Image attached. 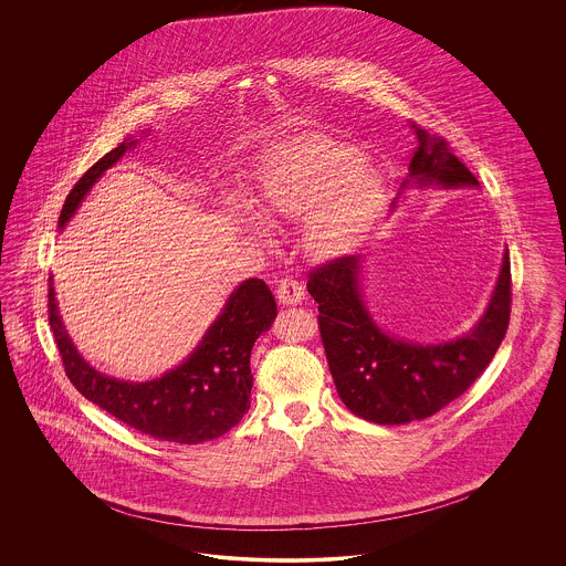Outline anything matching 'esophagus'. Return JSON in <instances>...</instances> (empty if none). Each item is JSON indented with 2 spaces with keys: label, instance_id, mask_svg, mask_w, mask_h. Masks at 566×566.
<instances>
[{
  "label": "esophagus",
  "instance_id": "esophagus-1",
  "mask_svg": "<svg viewBox=\"0 0 566 566\" xmlns=\"http://www.w3.org/2000/svg\"><path fill=\"white\" fill-rule=\"evenodd\" d=\"M275 293H277V298H280L282 305H296V303H301V298L305 295L301 282L295 280V277H291V275H284L277 282V291Z\"/></svg>",
  "mask_w": 566,
  "mask_h": 566
}]
</instances>
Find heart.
Masks as SVG:
<instances>
[{
  "label": "heart",
  "instance_id": "obj_1",
  "mask_svg": "<svg viewBox=\"0 0 566 566\" xmlns=\"http://www.w3.org/2000/svg\"><path fill=\"white\" fill-rule=\"evenodd\" d=\"M381 199V180L363 153L321 134L282 144L256 171L254 203L270 220L305 219L303 243L328 259L356 242Z\"/></svg>",
  "mask_w": 566,
  "mask_h": 566
}]
</instances>
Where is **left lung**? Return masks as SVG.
I'll return each instance as SVG.
<instances>
[{
    "mask_svg": "<svg viewBox=\"0 0 566 566\" xmlns=\"http://www.w3.org/2000/svg\"><path fill=\"white\" fill-rule=\"evenodd\" d=\"M416 135L403 182L446 189L480 187L441 135L409 123ZM360 256H337L310 271L307 291L318 303V328L328 369L344 405L376 424L424 420L458 399L505 339L512 314L510 252L482 321L457 342L420 346L386 335L360 296Z\"/></svg>",
    "mask_w": 566,
    "mask_h": 566,
    "instance_id": "1",
    "label": "left lung"
}]
</instances>
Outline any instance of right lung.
I'll use <instances>...</instances> for the list:
<instances>
[{"mask_svg":"<svg viewBox=\"0 0 566 566\" xmlns=\"http://www.w3.org/2000/svg\"><path fill=\"white\" fill-rule=\"evenodd\" d=\"M135 142H120L104 155L70 190L59 227L78 210L84 195L118 161ZM277 314L270 286L250 277L229 296L222 314L203 335L197 350L169 374L134 384L104 376L88 367L70 342L54 301L49 277V324L65 367V376L84 399L99 405L135 431L174 443H201L231 431L250 409V352Z\"/></svg>","mask_w":566,"mask_h":566,"instance_id":"obj_1","label":"right lung"}]
</instances>
